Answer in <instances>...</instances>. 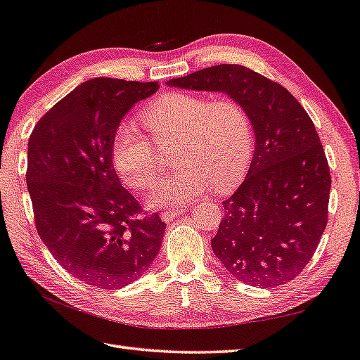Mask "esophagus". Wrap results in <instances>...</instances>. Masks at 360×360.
Wrapping results in <instances>:
<instances>
[{"instance_id": "34e87169", "label": "esophagus", "mask_w": 360, "mask_h": 360, "mask_svg": "<svg viewBox=\"0 0 360 360\" xmlns=\"http://www.w3.org/2000/svg\"><path fill=\"white\" fill-rule=\"evenodd\" d=\"M184 212H186V208H184V207L167 208V210H164V212L161 213V218H162L165 222H169V221H173L174 218H176V216L182 214Z\"/></svg>"}]
</instances>
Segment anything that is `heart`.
<instances>
[{"label": "heart", "mask_w": 360, "mask_h": 360, "mask_svg": "<svg viewBox=\"0 0 360 360\" xmlns=\"http://www.w3.org/2000/svg\"><path fill=\"white\" fill-rule=\"evenodd\" d=\"M142 124L153 145L130 121L113 135L115 169L129 187L144 191L160 176V150L174 146L176 172L156 184L147 202L152 207L182 204L213 188L227 191L244 178L252 162L255 131L250 115L236 99L173 91L142 112Z\"/></svg>", "instance_id": "b5f03b06"}]
</instances>
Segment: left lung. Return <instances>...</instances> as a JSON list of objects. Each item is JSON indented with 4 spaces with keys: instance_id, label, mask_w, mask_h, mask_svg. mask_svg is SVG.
Returning <instances> with one entry per match:
<instances>
[{
    "instance_id": "1",
    "label": "left lung",
    "mask_w": 360,
    "mask_h": 360,
    "mask_svg": "<svg viewBox=\"0 0 360 360\" xmlns=\"http://www.w3.org/2000/svg\"><path fill=\"white\" fill-rule=\"evenodd\" d=\"M167 84L227 94L253 124V161L222 202L214 255L247 285L273 288L295 279L327 227L331 188L327 156L305 108L279 82L239 64L207 67Z\"/></svg>"
}]
</instances>
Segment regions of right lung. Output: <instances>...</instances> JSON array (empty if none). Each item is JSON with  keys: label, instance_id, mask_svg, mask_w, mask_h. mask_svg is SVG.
<instances>
[{"label": "right lung", "instance_id": "1", "mask_svg": "<svg viewBox=\"0 0 360 360\" xmlns=\"http://www.w3.org/2000/svg\"><path fill=\"white\" fill-rule=\"evenodd\" d=\"M158 89V81L89 79L29 138L26 181L38 235L64 270L91 287L129 285L161 248L165 222L142 212L112 161L122 116Z\"/></svg>", "mask_w": 360, "mask_h": 360}]
</instances>
